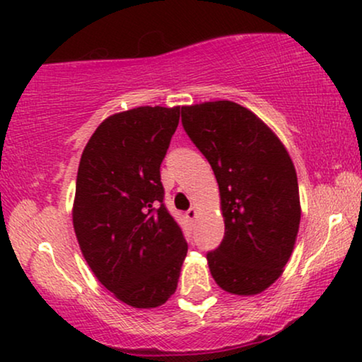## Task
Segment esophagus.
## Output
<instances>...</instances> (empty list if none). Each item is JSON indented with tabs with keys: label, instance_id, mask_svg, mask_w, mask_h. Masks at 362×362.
Masks as SVG:
<instances>
[{
	"label": "esophagus",
	"instance_id": "esophagus-1",
	"mask_svg": "<svg viewBox=\"0 0 362 362\" xmlns=\"http://www.w3.org/2000/svg\"><path fill=\"white\" fill-rule=\"evenodd\" d=\"M186 218L189 219V221H194L196 218H198V211H196L194 208H191V209H187L186 211Z\"/></svg>",
	"mask_w": 362,
	"mask_h": 362
}]
</instances>
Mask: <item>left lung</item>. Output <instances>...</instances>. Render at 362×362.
<instances>
[{
  "mask_svg": "<svg viewBox=\"0 0 362 362\" xmlns=\"http://www.w3.org/2000/svg\"><path fill=\"white\" fill-rule=\"evenodd\" d=\"M181 123L221 194L224 238L206 255L211 274L231 294L261 293L283 273L298 236L294 164L278 136L238 103L182 106Z\"/></svg>",
  "mask_w": 362,
  "mask_h": 362,
  "instance_id": "obj_1",
  "label": "left lung"
}]
</instances>
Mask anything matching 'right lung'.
Here are the masks:
<instances>
[{
  "instance_id": "add662e5",
  "label": "right lung",
  "mask_w": 362,
  "mask_h": 362,
  "mask_svg": "<svg viewBox=\"0 0 362 362\" xmlns=\"http://www.w3.org/2000/svg\"><path fill=\"white\" fill-rule=\"evenodd\" d=\"M180 106H141L98 126L78 168L73 226L98 281L133 308L175 294L187 243L164 206L161 163Z\"/></svg>"
}]
</instances>
